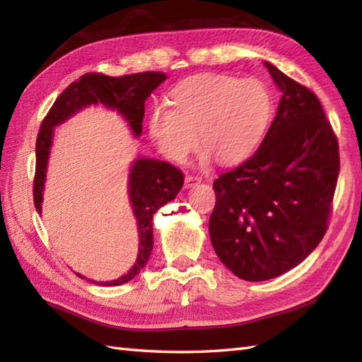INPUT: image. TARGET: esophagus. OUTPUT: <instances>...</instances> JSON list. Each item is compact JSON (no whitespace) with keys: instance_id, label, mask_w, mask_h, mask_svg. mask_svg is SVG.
Returning <instances> with one entry per match:
<instances>
[{"instance_id":"1","label":"esophagus","mask_w":362,"mask_h":362,"mask_svg":"<svg viewBox=\"0 0 362 362\" xmlns=\"http://www.w3.org/2000/svg\"><path fill=\"white\" fill-rule=\"evenodd\" d=\"M201 182H202L201 177L193 175V174H188V175L185 177V188L194 187V185H197V183H201Z\"/></svg>"}]
</instances>
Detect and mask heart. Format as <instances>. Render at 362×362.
<instances>
[{
	"mask_svg": "<svg viewBox=\"0 0 362 362\" xmlns=\"http://www.w3.org/2000/svg\"><path fill=\"white\" fill-rule=\"evenodd\" d=\"M271 117L272 96L261 81L202 73L175 83L168 104L151 110L148 130L171 161H185L197 148L199 134L205 160L236 165L257 151Z\"/></svg>",
	"mask_w": 362,
	"mask_h": 362,
	"instance_id": "1",
	"label": "heart"
}]
</instances>
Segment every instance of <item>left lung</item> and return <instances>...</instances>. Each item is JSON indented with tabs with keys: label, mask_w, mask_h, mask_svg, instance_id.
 <instances>
[{
	"label": "left lung",
	"mask_w": 362,
	"mask_h": 362,
	"mask_svg": "<svg viewBox=\"0 0 362 362\" xmlns=\"http://www.w3.org/2000/svg\"><path fill=\"white\" fill-rule=\"evenodd\" d=\"M281 99L253 156L213 182L209 222L219 259L247 281L302 263L327 233L339 175V146L317 96L264 62Z\"/></svg>",
	"instance_id": "8db88e82"
}]
</instances>
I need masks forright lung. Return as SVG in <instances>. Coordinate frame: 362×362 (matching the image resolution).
I'll list each match as a JSON object with an SVG mask.
<instances>
[{"instance_id": "add662e5", "label": "right lung", "mask_w": 362, "mask_h": 362, "mask_svg": "<svg viewBox=\"0 0 362 362\" xmlns=\"http://www.w3.org/2000/svg\"><path fill=\"white\" fill-rule=\"evenodd\" d=\"M165 73L144 71L112 78L103 73H87L70 83L60 93L49 112L43 118L35 143V175H34V205L42 213L43 185L52 143L54 127L62 124L74 113L91 104H103L109 109L118 110L129 122L135 136H140L144 118V103L161 82ZM183 187V174L180 169L156 158H138L129 174V197L140 235V249L134 267L113 281H99L103 286H118L127 283L140 274L149 261L153 247L152 218L153 213L165 204L175 199ZM81 279L82 275L78 274ZM98 283V281H93Z\"/></svg>"}]
</instances>
